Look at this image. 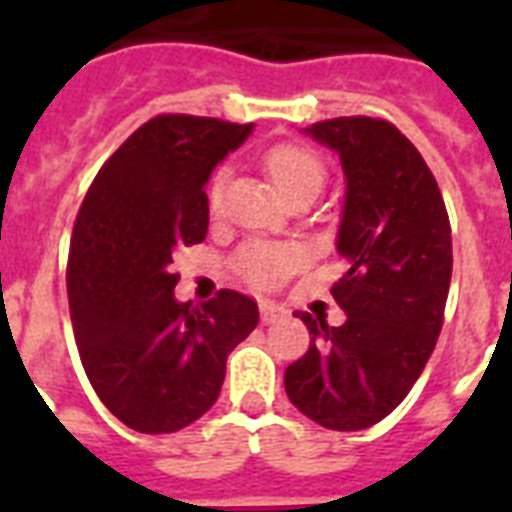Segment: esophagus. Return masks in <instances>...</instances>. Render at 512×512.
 <instances>
[{
	"instance_id": "1",
	"label": "esophagus",
	"mask_w": 512,
	"mask_h": 512,
	"mask_svg": "<svg viewBox=\"0 0 512 512\" xmlns=\"http://www.w3.org/2000/svg\"><path fill=\"white\" fill-rule=\"evenodd\" d=\"M287 308L279 303H271V300H263L260 303V319H263V324H276V321L287 319Z\"/></svg>"
}]
</instances>
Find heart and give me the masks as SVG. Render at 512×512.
I'll return each instance as SVG.
<instances>
[{
    "mask_svg": "<svg viewBox=\"0 0 512 512\" xmlns=\"http://www.w3.org/2000/svg\"><path fill=\"white\" fill-rule=\"evenodd\" d=\"M265 170L271 175L273 185L279 188L284 199L295 196V193H319L327 177V167L321 162V156L316 151L305 146H284L271 148L265 154ZM225 172L220 170L207 188L209 207L217 209L220 196H223ZM300 255L297 249L281 247V244H249L241 249L239 255V271L247 276V281L257 284V287H273L287 276L297 265Z\"/></svg>",
    "mask_w": 512,
    "mask_h": 512,
    "instance_id": "1",
    "label": "heart"
}]
</instances>
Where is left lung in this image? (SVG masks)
I'll return each mask as SVG.
<instances>
[{
    "label": "left lung",
    "mask_w": 512,
    "mask_h": 512,
    "mask_svg": "<svg viewBox=\"0 0 512 512\" xmlns=\"http://www.w3.org/2000/svg\"><path fill=\"white\" fill-rule=\"evenodd\" d=\"M305 135L345 172L337 252L348 273L332 287L342 327L300 313L311 348L284 372L289 401L329 430L385 420L436 348L452 281V228L420 151L390 122L340 116Z\"/></svg>",
    "instance_id": "obj_1"
}]
</instances>
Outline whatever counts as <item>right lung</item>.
Instances as JSON below:
<instances>
[{
    "instance_id": "obj_1",
    "label": "right lung",
    "mask_w": 512,
    "mask_h": 512,
    "mask_svg": "<svg viewBox=\"0 0 512 512\" xmlns=\"http://www.w3.org/2000/svg\"><path fill=\"white\" fill-rule=\"evenodd\" d=\"M252 124L164 114L132 132L84 196L68 255V308L84 372L138 433H175L215 404L257 303L223 289L175 297L172 255L207 236L209 175Z\"/></svg>"
}]
</instances>
